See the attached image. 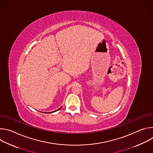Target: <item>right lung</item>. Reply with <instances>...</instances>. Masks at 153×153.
I'll list each match as a JSON object with an SVG mask.
<instances>
[{
    "label": "right lung",
    "mask_w": 153,
    "mask_h": 153,
    "mask_svg": "<svg viewBox=\"0 0 153 153\" xmlns=\"http://www.w3.org/2000/svg\"><path fill=\"white\" fill-rule=\"evenodd\" d=\"M62 107H60V108H59L58 109V110H56V111H52V112H48V113H47V112H45V113H54V112H56V111H58V110H60V109Z\"/></svg>",
    "instance_id": "1"
}]
</instances>
